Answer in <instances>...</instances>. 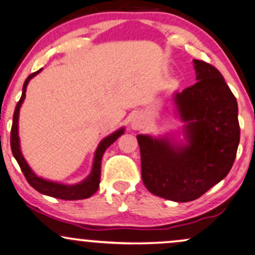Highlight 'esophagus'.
I'll list each match as a JSON object with an SVG mask.
<instances>
[{
    "instance_id": "esophagus-1",
    "label": "esophagus",
    "mask_w": 255,
    "mask_h": 255,
    "mask_svg": "<svg viewBox=\"0 0 255 255\" xmlns=\"http://www.w3.org/2000/svg\"><path fill=\"white\" fill-rule=\"evenodd\" d=\"M144 125H146V122H144L143 118L139 116L133 117L132 120H131V128L133 130H141V128H144Z\"/></svg>"
}]
</instances>
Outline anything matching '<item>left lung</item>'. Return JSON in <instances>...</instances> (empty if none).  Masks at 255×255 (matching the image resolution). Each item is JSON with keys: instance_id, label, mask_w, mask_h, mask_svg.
<instances>
[{"instance_id": "1", "label": "left lung", "mask_w": 255, "mask_h": 255, "mask_svg": "<svg viewBox=\"0 0 255 255\" xmlns=\"http://www.w3.org/2000/svg\"><path fill=\"white\" fill-rule=\"evenodd\" d=\"M197 83L175 95L188 144L138 135L142 181L150 193L175 202L199 198L234 165L240 143L237 101L221 73L194 59Z\"/></svg>"}]
</instances>
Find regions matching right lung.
Listing matches in <instances>:
<instances>
[{"label": "right lung", "mask_w": 255, "mask_h": 255, "mask_svg": "<svg viewBox=\"0 0 255 255\" xmlns=\"http://www.w3.org/2000/svg\"><path fill=\"white\" fill-rule=\"evenodd\" d=\"M40 70L37 72L30 74L26 78L25 83L23 85V92H21V97L19 100L14 109V114H13V124H12V130H10V148H12V153L14 155L15 160L18 161L19 166H20L21 171H23L24 176H25L26 181L29 182V185L31 187H34L35 190L39 191L40 193L46 194V196L54 197V198L64 199V201H75V199H85L89 198L94 194L96 191L100 187V179H101V160H102L103 153L106 152V149L113 143L118 137L124 133V128H120V130L116 131L114 133L109 135L108 137H106L102 142L100 143V146L97 147V150L95 153V160L94 165H92V171L89 175L86 180H84L83 182L78 183V185H61V183L46 181V180L37 177L36 175L32 172L31 169L29 168V165L26 164L25 159L23 158L20 152V147H19V137H18V118H19V109H20L21 103H23L24 98H25V91H26V85H28L29 80L32 76L36 75L37 73H40Z\"/></svg>", "instance_id": "right-lung-1"}]
</instances>
